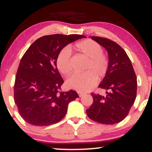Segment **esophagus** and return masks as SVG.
Returning <instances> with one entry per match:
<instances>
[{
  "label": "esophagus",
  "mask_w": 152,
  "mask_h": 152,
  "mask_svg": "<svg viewBox=\"0 0 152 152\" xmlns=\"http://www.w3.org/2000/svg\"><path fill=\"white\" fill-rule=\"evenodd\" d=\"M78 94H79V96H80V97H82L83 95H84V93H81V92H78Z\"/></svg>",
  "instance_id": "esophagus-1"
}]
</instances>
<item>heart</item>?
<instances>
[{
    "instance_id": "b5f03b06",
    "label": "heart",
    "mask_w": 152,
    "mask_h": 152,
    "mask_svg": "<svg viewBox=\"0 0 152 152\" xmlns=\"http://www.w3.org/2000/svg\"><path fill=\"white\" fill-rule=\"evenodd\" d=\"M76 48L81 53L88 58L82 73H74L66 80L69 88L82 91L91 90L96 83V77H102L107 73L109 68V60L102 53V48L92 39H86L76 43ZM71 50L69 47H65L59 52L57 58V66L62 74L67 75L71 72L70 63Z\"/></svg>"
}]
</instances>
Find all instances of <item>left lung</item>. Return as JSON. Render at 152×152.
Returning <instances> with one entry per match:
<instances>
[{"mask_svg": "<svg viewBox=\"0 0 152 152\" xmlns=\"http://www.w3.org/2000/svg\"><path fill=\"white\" fill-rule=\"evenodd\" d=\"M91 38L107 51L109 68L98 86L107 91L106 95L91 93L93 102L87 115L101 124L118 123L126 117L136 99V75L128 55L118 43L99 37Z\"/></svg>", "mask_w": 152, "mask_h": 152, "instance_id": "obj_1", "label": "left lung"}]
</instances>
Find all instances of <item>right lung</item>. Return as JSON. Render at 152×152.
Here are the masks:
<instances>
[{"mask_svg":"<svg viewBox=\"0 0 152 152\" xmlns=\"http://www.w3.org/2000/svg\"><path fill=\"white\" fill-rule=\"evenodd\" d=\"M80 34L46 35L34 41L23 56L14 84V102L20 115L34 126H49L65 116L68 104L79 95L60 92L64 83L57 58L64 47L84 38Z\"/></svg>","mask_w":152,"mask_h":152,"instance_id":"1","label":"right lung"}]
</instances>
